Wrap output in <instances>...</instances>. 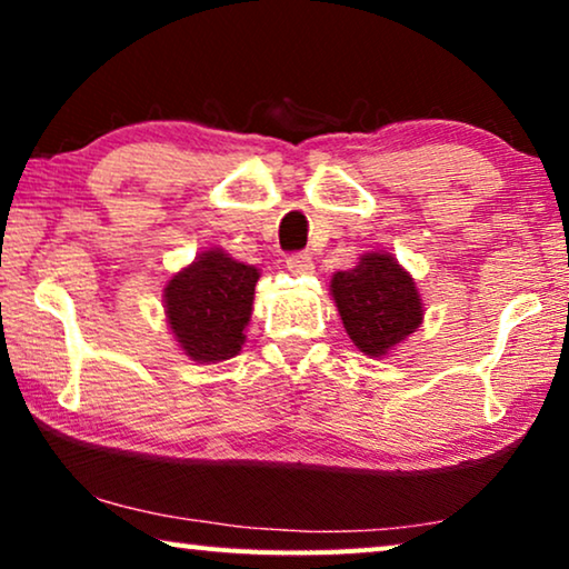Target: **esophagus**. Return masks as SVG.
Listing matches in <instances>:
<instances>
[{"label": "esophagus", "mask_w": 569, "mask_h": 569, "mask_svg": "<svg viewBox=\"0 0 569 569\" xmlns=\"http://www.w3.org/2000/svg\"><path fill=\"white\" fill-rule=\"evenodd\" d=\"M287 269H290L292 274H310V271H313V256L308 251L290 253L287 256Z\"/></svg>", "instance_id": "esophagus-1"}]
</instances>
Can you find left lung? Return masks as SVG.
Listing matches in <instances>:
<instances>
[{"label":"left lung","instance_id":"8db88e82","mask_svg":"<svg viewBox=\"0 0 569 569\" xmlns=\"http://www.w3.org/2000/svg\"><path fill=\"white\" fill-rule=\"evenodd\" d=\"M331 295L349 339L370 357H383L422 323L417 284L388 253H368L349 271H337Z\"/></svg>","mask_w":569,"mask_h":569}]
</instances>
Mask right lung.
I'll return each instance as SVG.
<instances>
[{"label":"right lung","mask_w":569,"mask_h":569,"mask_svg":"<svg viewBox=\"0 0 569 569\" xmlns=\"http://www.w3.org/2000/svg\"><path fill=\"white\" fill-rule=\"evenodd\" d=\"M259 271L222 251L201 253L166 287V316L193 362L230 360L243 345Z\"/></svg>","instance_id":"add662e5"}]
</instances>
